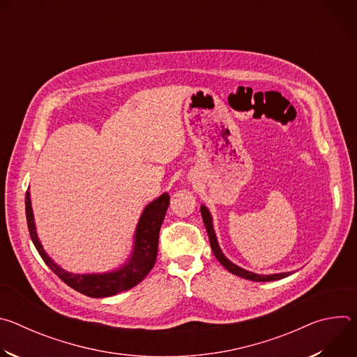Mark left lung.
Listing matches in <instances>:
<instances>
[{
    "label": "left lung",
    "mask_w": 357,
    "mask_h": 357,
    "mask_svg": "<svg viewBox=\"0 0 357 357\" xmlns=\"http://www.w3.org/2000/svg\"><path fill=\"white\" fill-rule=\"evenodd\" d=\"M200 213H202V219H203V223H205V227H206V231H208V236H209V241H211V247H212V251L215 254V257L220 261V264L227 268L231 274L234 275H238L241 278H245V280H250V281H257V282H266V281H277V280H281V278H285L288 275H291L294 271H288V273H278V274H268V275H264V274H256V273H251V271H247L238 266H236L234 263H231L220 248L219 245V241H218V237H216V233H215V229H213V219H212V215L209 212V209L202 205L200 206Z\"/></svg>",
    "instance_id": "obj_1"
}]
</instances>
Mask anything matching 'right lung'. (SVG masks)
I'll use <instances>...</instances> for the list:
<instances>
[{"label":"right lung","mask_w":357,"mask_h":357,"mask_svg":"<svg viewBox=\"0 0 357 357\" xmlns=\"http://www.w3.org/2000/svg\"><path fill=\"white\" fill-rule=\"evenodd\" d=\"M169 206V195L165 192L152 200L142 211L134 233V244L128 260L117 270L97 274H73L63 270L47 256L39 241L32 205L31 193L25 196V212L29 234L39 256L45 264L52 270L65 284L91 298H106L127 291L139 284L152 270L158 254V237L167 209Z\"/></svg>","instance_id":"add662e5"}]
</instances>
